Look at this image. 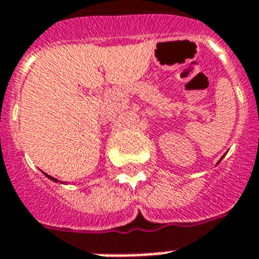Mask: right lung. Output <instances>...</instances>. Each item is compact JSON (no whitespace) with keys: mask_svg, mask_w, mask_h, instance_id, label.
Returning <instances> with one entry per match:
<instances>
[{"mask_svg":"<svg viewBox=\"0 0 259 259\" xmlns=\"http://www.w3.org/2000/svg\"><path fill=\"white\" fill-rule=\"evenodd\" d=\"M46 176H48V179H51V180H52V181H58V180H56V179H55V177L50 176V175H46Z\"/></svg>","mask_w":259,"mask_h":259,"instance_id":"1","label":"right lung"}]
</instances>
